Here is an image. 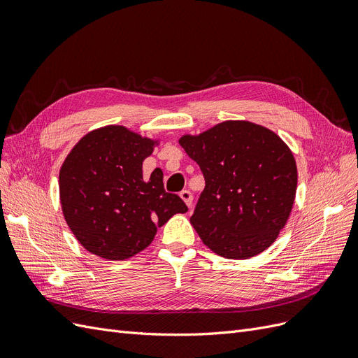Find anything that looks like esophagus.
Here are the masks:
<instances>
[{"label":"esophagus","instance_id":"esophagus-1","mask_svg":"<svg viewBox=\"0 0 358 358\" xmlns=\"http://www.w3.org/2000/svg\"><path fill=\"white\" fill-rule=\"evenodd\" d=\"M180 196H181V199L186 202V205L189 206V208L192 210V205H193V194H192V192L190 190H181Z\"/></svg>","mask_w":358,"mask_h":358}]
</instances>
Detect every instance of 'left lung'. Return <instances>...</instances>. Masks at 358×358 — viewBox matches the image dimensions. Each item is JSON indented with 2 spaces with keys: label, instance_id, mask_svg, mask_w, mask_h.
<instances>
[{
  "label": "left lung",
  "instance_id": "obj_1",
  "mask_svg": "<svg viewBox=\"0 0 358 358\" xmlns=\"http://www.w3.org/2000/svg\"><path fill=\"white\" fill-rule=\"evenodd\" d=\"M178 143L205 178L190 217L203 244L234 260L271 247L296 198L290 147L273 131L247 120H226L199 135H182Z\"/></svg>",
  "mask_w": 358,
  "mask_h": 358
}]
</instances>
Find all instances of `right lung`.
Returning <instances> with one entry per match:
<instances>
[{
	"label": "right lung",
	"mask_w": 358,
	"mask_h": 358,
	"mask_svg": "<svg viewBox=\"0 0 358 358\" xmlns=\"http://www.w3.org/2000/svg\"><path fill=\"white\" fill-rule=\"evenodd\" d=\"M159 140L124 126L108 124L80 140L59 171L65 222L92 255L124 260L147 248L157 227L187 211L177 194L165 192L164 172L143 178L144 159Z\"/></svg>",
	"instance_id": "right-lung-1"
}]
</instances>
